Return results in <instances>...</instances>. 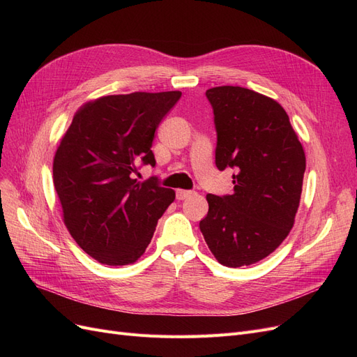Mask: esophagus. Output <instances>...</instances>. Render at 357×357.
<instances>
[{
  "mask_svg": "<svg viewBox=\"0 0 357 357\" xmlns=\"http://www.w3.org/2000/svg\"><path fill=\"white\" fill-rule=\"evenodd\" d=\"M192 195V192L190 190H181V189H178L177 192H176V198L178 199V201H183V199H186L188 197H190Z\"/></svg>",
  "mask_w": 357,
  "mask_h": 357,
  "instance_id": "esophagus-1",
  "label": "esophagus"
}]
</instances>
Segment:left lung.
I'll return each mask as SVG.
<instances>
[{
  "label": "left lung",
  "mask_w": 357,
  "mask_h": 357,
  "mask_svg": "<svg viewBox=\"0 0 357 357\" xmlns=\"http://www.w3.org/2000/svg\"><path fill=\"white\" fill-rule=\"evenodd\" d=\"M205 96L218 132L215 167L235 174L232 195H207L199 229L222 265H252L271 255L294 226L305 153L273 98L240 86L211 88Z\"/></svg>",
  "instance_id": "obj_1"
}]
</instances>
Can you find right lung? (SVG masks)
I'll use <instances>...</instances> for the list:
<instances>
[{
  "instance_id": "obj_1",
  "label": "right lung",
  "mask_w": 357,
  "mask_h": 357,
  "mask_svg": "<svg viewBox=\"0 0 357 357\" xmlns=\"http://www.w3.org/2000/svg\"><path fill=\"white\" fill-rule=\"evenodd\" d=\"M180 91L109 95L74 114L53 159L63 223L83 250L104 265L134 264L158 220L176 199L158 177L139 183L138 164L156 165L155 131Z\"/></svg>"
}]
</instances>
